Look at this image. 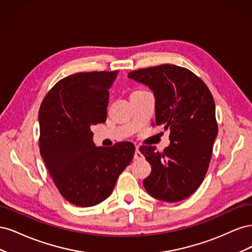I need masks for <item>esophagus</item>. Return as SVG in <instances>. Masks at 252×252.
I'll list each match as a JSON object with an SVG mask.
<instances>
[{"label": "esophagus", "instance_id": "34e87169", "mask_svg": "<svg viewBox=\"0 0 252 252\" xmlns=\"http://www.w3.org/2000/svg\"><path fill=\"white\" fill-rule=\"evenodd\" d=\"M134 158H135V159H143V158H144V156H143L142 152L140 151L139 147H136V149H135V152H134Z\"/></svg>", "mask_w": 252, "mask_h": 252}]
</instances>
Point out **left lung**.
Wrapping results in <instances>:
<instances>
[{
  "instance_id": "obj_1",
  "label": "left lung",
  "mask_w": 252,
  "mask_h": 252,
  "mask_svg": "<svg viewBox=\"0 0 252 252\" xmlns=\"http://www.w3.org/2000/svg\"><path fill=\"white\" fill-rule=\"evenodd\" d=\"M128 77L154 91L156 122L152 126L170 129V145L162 152L156 151L155 146L140 147L151 165V173L143 185L158 200H185L202 184L218 135L210 90L192 71L172 64L142 68Z\"/></svg>"
}]
</instances>
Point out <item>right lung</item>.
<instances>
[{
  "instance_id": "obj_1",
  "label": "right lung",
  "mask_w": 252,
  "mask_h": 252,
  "mask_svg": "<svg viewBox=\"0 0 252 252\" xmlns=\"http://www.w3.org/2000/svg\"><path fill=\"white\" fill-rule=\"evenodd\" d=\"M118 71L78 72L60 80L39 110V147L47 170L66 201L90 207L111 194L131 163V142L96 147L90 127L107 119L109 89Z\"/></svg>"
}]
</instances>
